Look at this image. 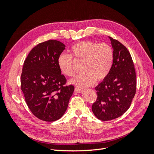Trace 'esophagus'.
<instances>
[{"instance_id":"1","label":"esophagus","mask_w":154,"mask_h":154,"mask_svg":"<svg viewBox=\"0 0 154 154\" xmlns=\"http://www.w3.org/2000/svg\"><path fill=\"white\" fill-rule=\"evenodd\" d=\"M75 93H82L83 92V89H80V88H79V87H75Z\"/></svg>"}]
</instances>
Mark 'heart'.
I'll list each match as a JSON object with an SVG mask.
<instances>
[{"label":"heart","instance_id":"heart-1","mask_svg":"<svg viewBox=\"0 0 154 154\" xmlns=\"http://www.w3.org/2000/svg\"><path fill=\"white\" fill-rule=\"evenodd\" d=\"M71 55L61 54L58 65L62 73L71 77L73 75V60L83 62V73L75 75L70 83L80 87L92 85L97 81H103L109 75L112 66L114 51L106 43L97 44L92 41L81 42L72 46Z\"/></svg>","mask_w":154,"mask_h":154}]
</instances>
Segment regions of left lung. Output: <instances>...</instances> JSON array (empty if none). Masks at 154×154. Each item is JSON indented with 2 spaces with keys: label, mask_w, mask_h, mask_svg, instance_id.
Wrapping results in <instances>:
<instances>
[{
  "label": "left lung",
  "mask_w": 154,
  "mask_h": 154,
  "mask_svg": "<svg viewBox=\"0 0 154 154\" xmlns=\"http://www.w3.org/2000/svg\"><path fill=\"white\" fill-rule=\"evenodd\" d=\"M114 60L109 75L95 87L97 98L92 110L98 119L109 121L122 116L130 106L136 90L134 65L129 51L109 37Z\"/></svg>",
  "instance_id": "left-lung-1"
}]
</instances>
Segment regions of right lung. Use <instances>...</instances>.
<instances>
[{
	"instance_id": "add662e5",
	"label": "right lung",
	"mask_w": 154,
	"mask_h": 154,
	"mask_svg": "<svg viewBox=\"0 0 154 154\" xmlns=\"http://www.w3.org/2000/svg\"><path fill=\"white\" fill-rule=\"evenodd\" d=\"M65 45L50 40L30 51L23 65L21 89L26 103L34 115L53 122L63 115L75 87L65 85L66 79L58 65V58Z\"/></svg>"
}]
</instances>
